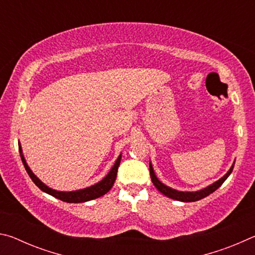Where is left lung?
Returning <instances> with one entry per match:
<instances>
[{"mask_svg": "<svg viewBox=\"0 0 255 255\" xmlns=\"http://www.w3.org/2000/svg\"><path fill=\"white\" fill-rule=\"evenodd\" d=\"M234 164H235V162L232 164L231 169L227 171V173L224 176H222L221 179L216 181V182H214L213 184L208 185V187L198 190V191H179V190H175L171 187H167L166 184L162 183L161 181L157 179V176L154 172L152 163L150 162H149V174H150V179H152V182L155 185V188H156L159 192L163 193L164 196L169 197V198H171V199L178 200V201L192 202V201H198V200L202 199V198L209 196L210 193H213L219 187H221V185L225 182V180L228 178V176L231 175L233 169H234Z\"/></svg>", "mask_w": 255, "mask_h": 255, "instance_id": "obj_1", "label": "left lung"}]
</instances>
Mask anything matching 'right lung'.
Returning a JSON list of instances; mask_svg holds the SVG:
<instances>
[{"label":"right lung","mask_w":255,"mask_h":255,"mask_svg":"<svg viewBox=\"0 0 255 255\" xmlns=\"http://www.w3.org/2000/svg\"><path fill=\"white\" fill-rule=\"evenodd\" d=\"M19 152H20V156L21 159H22V163L24 165V169L27 171V173L29 174L30 178L33 181V183L39 188L41 191H44L48 195L53 196L57 199L65 201V202H70V204H77V202H85V201H90L93 199H97V198L101 197L103 195L109 191V190L112 188L114 185L116 178H117V172H118V167L120 165V161H122V154L119 155L117 161L115 162L114 166L111 167V170L109 171L105 178H103L101 181H99L98 183L90 185V187H86L84 189H80V190H75V191H58V190L51 189L48 185H46L42 181L38 178V176L33 173L30 169L29 165L27 164V161L23 156V152H22V147H21V144L19 141Z\"/></svg>","instance_id":"add662e5"}]
</instances>
